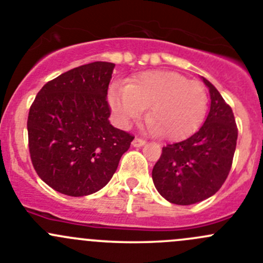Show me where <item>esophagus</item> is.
<instances>
[{"label":"esophagus","mask_w":263,"mask_h":263,"mask_svg":"<svg viewBox=\"0 0 263 263\" xmlns=\"http://www.w3.org/2000/svg\"><path fill=\"white\" fill-rule=\"evenodd\" d=\"M132 145H134L135 147H141L145 145V140L139 139V137H135L134 141H132Z\"/></svg>","instance_id":"34e87169"}]
</instances>
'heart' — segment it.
I'll return each instance as SVG.
<instances>
[{"label":"heart","mask_w":263,"mask_h":263,"mask_svg":"<svg viewBox=\"0 0 263 263\" xmlns=\"http://www.w3.org/2000/svg\"><path fill=\"white\" fill-rule=\"evenodd\" d=\"M109 103L117 122L127 128L147 109V129L165 140H181L193 134L207 111L205 88L170 70L140 73L127 86H114Z\"/></svg>","instance_id":"heart-1"}]
</instances>
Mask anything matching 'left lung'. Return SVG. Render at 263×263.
Listing matches in <instances>:
<instances>
[{"label": "left lung", "mask_w": 263, "mask_h": 263, "mask_svg": "<svg viewBox=\"0 0 263 263\" xmlns=\"http://www.w3.org/2000/svg\"><path fill=\"white\" fill-rule=\"evenodd\" d=\"M211 108L204 123L190 137L163 146L153 168V182L170 203L190 205L220 190L230 172L238 128L230 106L208 80Z\"/></svg>", "instance_id": "obj_1"}]
</instances>
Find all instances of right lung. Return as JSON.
Masks as SVG:
<instances>
[{
  "instance_id": "1",
  "label": "right lung",
  "mask_w": 263,
  "mask_h": 263,
  "mask_svg": "<svg viewBox=\"0 0 263 263\" xmlns=\"http://www.w3.org/2000/svg\"><path fill=\"white\" fill-rule=\"evenodd\" d=\"M116 64L95 61L46 83L28 116L33 167L50 187L69 196L103 189L134 136L109 122L108 95Z\"/></svg>"
}]
</instances>
